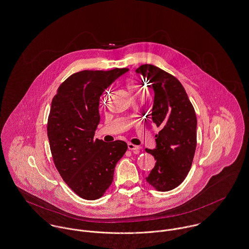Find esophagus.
I'll return each instance as SVG.
<instances>
[{
    "label": "esophagus",
    "mask_w": 249,
    "mask_h": 249,
    "mask_svg": "<svg viewBox=\"0 0 249 249\" xmlns=\"http://www.w3.org/2000/svg\"><path fill=\"white\" fill-rule=\"evenodd\" d=\"M128 148H129V150L136 151V152H139V150L141 149V148H140V146L134 145V144H132V143H129V144H128Z\"/></svg>",
    "instance_id": "esophagus-1"
}]
</instances>
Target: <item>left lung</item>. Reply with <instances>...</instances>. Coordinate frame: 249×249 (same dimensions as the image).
Masks as SVG:
<instances>
[{"label": "left lung", "instance_id": "obj_1", "mask_svg": "<svg viewBox=\"0 0 249 249\" xmlns=\"http://www.w3.org/2000/svg\"><path fill=\"white\" fill-rule=\"evenodd\" d=\"M155 92L151 118L160 132L156 148L146 149L156 165L146 178L159 191H170L186 178L196 147V116L180 82L160 68L142 65L136 71Z\"/></svg>", "mask_w": 249, "mask_h": 249}]
</instances>
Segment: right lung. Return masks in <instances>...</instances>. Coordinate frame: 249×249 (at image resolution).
Returning a JSON list of instances; mask_svg holds the SVG:
<instances>
[{
    "instance_id": "right-lung-1",
    "label": "right lung",
    "mask_w": 249,
    "mask_h": 249,
    "mask_svg": "<svg viewBox=\"0 0 249 249\" xmlns=\"http://www.w3.org/2000/svg\"><path fill=\"white\" fill-rule=\"evenodd\" d=\"M128 69L83 71L61 84L48 120V138L56 168L70 188L85 199L99 198L110 187L114 167L127 151L122 140L94 139L99 101Z\"/></svg>"
}]
</instances>
